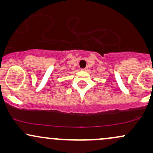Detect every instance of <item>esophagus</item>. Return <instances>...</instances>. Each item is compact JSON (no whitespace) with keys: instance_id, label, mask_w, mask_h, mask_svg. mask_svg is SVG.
I'll return each instance as SVG.
<instances>
[{"instance_id":"34e87169","label":"esophagus","mask_w":153,"mask_h":153,"mask_svg":"<svg viewBox=\"0 0 153 153\" xmlns=\"http://www.w3.org/2000/svg\"><path fill=\"white\" fill-rule=\"evenodd\" d=\"M87 70H88V68H82V71H86Z\"/></svg>"}]
</instances>
